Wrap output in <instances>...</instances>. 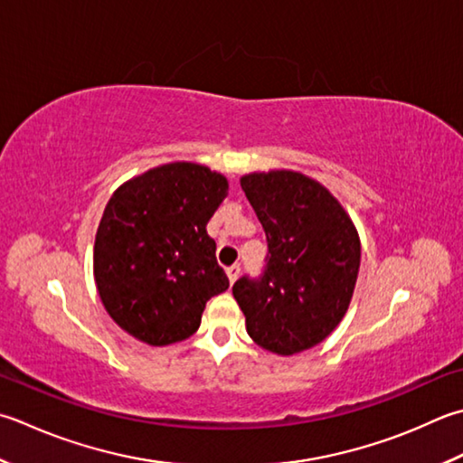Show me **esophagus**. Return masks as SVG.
<instances>
[{
  "mask_svg": "<svg viewBox=\"0 0 463 463\" xmlns=\"http://www.w3.org/2000/svg\"><path fill=\"white\" fill-rule=\"evenodd\" d=\"M226 275H229V280H231V285H232L234 280H237L239 275H241V267L239 265H231L229 269H226Z\"/></svg>",
  "mask_w": 463,
  "mask_h": 463,
  "instance_id": "esophagus-1",
  "label": "esophagus"
}]
</instances>
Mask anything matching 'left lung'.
<instances>
[{"instance_id":"obj_1","label":"left lung","mask_w":463,"mask_h":463,"mask_svg":"<svg viewBox=\"0 0 463 463\" xmlns=\"http://www.w3.org/2000/svg\"><path fill=\"white\" fill-rule=\"evenodd\" d=\"M241 186L269 244L262 275H244L232 285L247 333L279 355L311 349L349 309L359 234L337 198L301 172H252Z\"/></svg>"}]
</instances>
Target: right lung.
<instances>
[{
	"label": "right lung",
	"mask_w": 463,
	"mask_h": 463,
	"mask_svg": "<svg viewBox=\"0 0 463 463\" xmlns=\"http://www.w3.org/2000/svg\"><path fill=\"white\" fill-rule=\"evenodd\" d=\"M229 194L219 172L170 162L124 183L94 242V279L108 315L154 347L201 327L206 301L229 288L206 224Z\"/></svg>",
	"instance_id": "obj_1"
}]
</instances>
